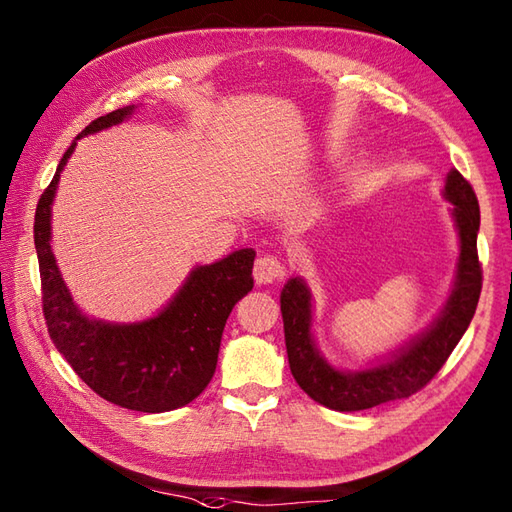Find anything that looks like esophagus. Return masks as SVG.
Wrapping results in <instances>:
<instances>
[{
	"label": "esophagus",
	"instance_id": "obj_1",
	"mask_svg": "<svg viewBox=\"0 0 512 512\" xmlns=\"http://www.w3.org/2000/svg\"><path fill=\"white\" fill-rule=\"evenodd\" d=\"M284 278V265L278 256H260L254 263V280L258 284H271Z\"/></svg>",
	"mask_w": 512,
	"mask_h": 512
}]
</instances>
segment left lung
I'll return each mask as SVG.
<instances>
[{
	"label": "left lung",
	"instance_id": "left-lung-1",
	"mask_svg": "<svg viewBox=\"0 0 512 512\" xmlns=\"http://www.w3.org/2000/svg\"><path fill=\"white\" fill-rule=\"evenodd\" d=\"M443 195L452 204L458 230V263L441 313L400 350L358 371L332 367L319 352L313 334V293L304 278H289L280 293L284 341L295 382L321 406L354 413L395 402L421 391L443 367L476 313L482 269L478 263L480 208L471 184L456 169L447 173Z\"/></svg>",
	"mask_w": 512,
	"mask_h": 512
}]
</instances>
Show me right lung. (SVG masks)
Returning <instances> with one entry per match:
<instances>
[{"mask_svg": "<svg viewBox=\"0 0 512 512\" xmlns=\"http://www.w3.org/2000/svg\"><path fill=\"white\" fill-rule=\"evenodd\" d=\"M134 110L123 106L91 121L69 145L36 206L34 245L45 323L56 350L104 400L141 413H167L193 402L213 380L226 321L254 286L256 252L243 247L217 263L193 267L176 295L143 321L112 323L82 313L52 252V204L60 173L82 136L119 126Z\"/></svg>", "mask_w": 512, "mask_h": 512, "instance_id": "right-lung-1", "label": "right lung"}]
</instances>
